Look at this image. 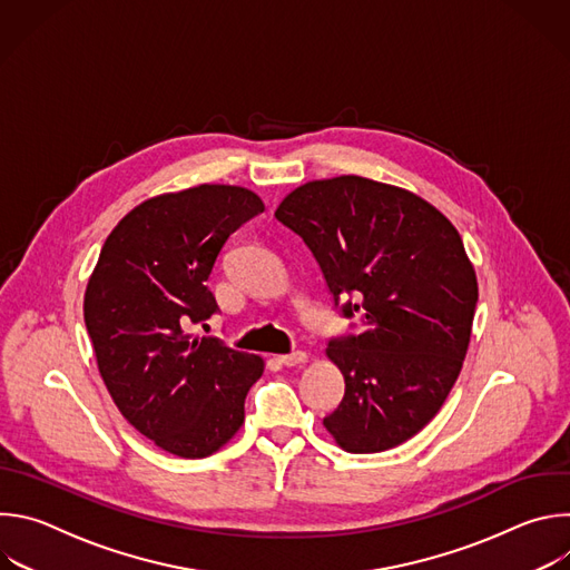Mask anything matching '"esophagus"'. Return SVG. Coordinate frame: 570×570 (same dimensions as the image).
<instances>
[{
	"mask_svg": "<svg viewBox=\"0 0 570 570\" xmlns=\"http://www.w3.org/2000/svg\"><path fill=\"white\" fill-rule=\"evenodd\" d=\"M277 361H279L282 365H286V367H293V365H299V363H304V361H306V352H291V354H282V356H277Z\"/></svg>",
	"mask_w": 570,
	"mask_h": 570,
	"instance_id": "1",
	"label": "esophagus"
}]
</instances>
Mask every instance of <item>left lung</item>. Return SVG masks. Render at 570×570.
Returning <instances> with one entry per match:
<instances>
[{
	"label": "left lung",
	"mask_w": 570,
	"mask_h": 570,
	"mask_svg": "<svg viewBox=\"0 0 570 570\" xmlns=\"http://www.w3.org/2000/svg\"><path fill=\"white\" fill-rule=\"evenodd\" d=\"M275 218L313 253L358 334L330 338L345 396L324 417L350 453H379L442 409L469 347L478 282L451 220L420 196L358 176L297 187Z\"/></svg>",
	"instance_id": "1"
}]
</instances>
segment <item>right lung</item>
I'll use <instances>...</instances> for the list:
<instances>
[{
	"label": "right lung",
	"instance_id": "add662e5",
	"mask_svg": "<svg viewBox=\"0 0 570 570\" xmlns=\"http://www.w3.org/2000/svg\"><path fill=\"white\" fill-rule=\"evenodd\" d=\"M264 212L257 194L200 185L119 220L86 291V327L121 415L180 458L218 451L243 424L264 361L191 334L218 313L207 286L227 238ZM205 327V324H203Z\"/></svg>",
	"mask_w": 570,
	"mask_h": 570
}]
</instances>
